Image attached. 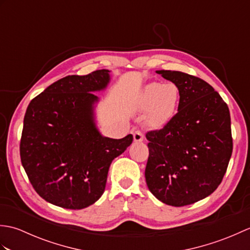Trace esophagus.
Listing matches in <instances>:
<instances>
[{"instance_id": "1", "label": "esophagus", "mask_w": 250, "mask_h": 250, "mask_svg": "<svg viewBox=\"0 0 250 250\" xmlns=\"http://www.w3.org/2000/svg\"><path fill=\"white\" fill-rule=\"evenodd\" d=\"M133 137H134V142H143V141H144V134H143L141 131L133 132Z\"/></svg>"}]
</instances>
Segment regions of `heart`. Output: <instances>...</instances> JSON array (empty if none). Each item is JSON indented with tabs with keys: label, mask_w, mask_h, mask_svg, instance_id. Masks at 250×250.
<instances>
[{
	"label": "heart",
	"mask_w": 250,
	"mask_h": 250,
	"mask_svg": "<svg viewBox=\"0 0 250 250\" xmlns=\"http://www.w3.org/2000/svg\"><path fill=\"white\" fill-rule=\"evenodd\" d=\"M179 103L176 83H149L143 87L136 99V107L147 110L146 121L153 128H162L173 119Z\"/></svg>",
	"instance_id": "b5f03b06"
}]
</instances>
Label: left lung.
Returning a JSON list of instances; mask_svg holds the SVG:
<instances>
[{
    "label": "left lung",
    "instance_id": "obj_1",
    "mask_svg": "<svg viewBox=\"0 0 250 250\" xmlns=\"http://www.w3.org/2000/svg\"><path fill=\"white\" fill-rule=\"evenodd\" d=\"M177 84V114L146 134L145 178L150 192L171 206L193 204L220 185L232 155L230 111L203 79L178 71H156Z\"/></svg>",
    "mask_w": 250,
    "mask_h": 250
}]
</instances>
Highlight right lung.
<instances>
[{"label": "right lung", "instance_id": "right-lung-1", "mask_svg": "<svg viewBox=\"0 0 250 250\" xmlns=\"http://www.w3.org/2000/svg\"><path fill=\"white\" fill-rule=\"evenodd\" d=\"M110 83V71L68 75L51 83L26 108L20 158L35 191L49 203L82 209L102 196L115 158L133 135H102L95 108Z\"/></svg>", "mask_w": 250, "mask_h": 250}]
</instances>
